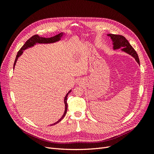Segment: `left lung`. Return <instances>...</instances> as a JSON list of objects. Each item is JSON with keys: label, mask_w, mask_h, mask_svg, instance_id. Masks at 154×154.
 I'll return each instance as SVG.
<instances>
[{"label": "left lung", "mask_w": 154, "mask_h": 154, "mask_svg": "<svg viewBox=\"0 0 154 154\" xmlns=\"http://www.w3.org/2000/svg\"><path fill=\"white\" fill-rule=\"evenodd\" d=\"M107 36H110L112 41L114 50L122 48L121 49H122V51L131 55L139 65L140 62H139V59L136 51L134 50V49L132 47V45L128 42V41L123 36L114 34H108Z\"/></svg>", "instance_id": "left-lung-1"}]
</instances>
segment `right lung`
I'll list each match as a JSON object with an SVG mask.
<instances>
[{
  "mask_svg": "<svg viewBox=\"0 0 154 154\" xmlns=\"http://www.w3.org/2000/svg\"><path fill=\"white\" fill-rule=\"evenodd\" d=\"M63 32H61V33L55 35L53 37H51V38H44V37L39 36L38 35H33L32 36H31L29 39H28L26 42V43L24 44V45L22 46V47L20 48V49L19 50V51L18 52V53L17 54L16 58H15V62H14L13 69L15 68V64L17 63V61L18 57H20V56L22 54V53H23V52H24V50H26V49H28L29 48L32 47V46H34L36 44H51V43H54V42H58V41L61 40V38L63 36ZM71 92V90H70L68 92L67 94H66V96H65V97H64L65 111H64V113H63V116H62V118H60L58 121V122H57L56 123H54V124H52L51 125H56L57 123H59L60 121H61L65 117V116H66V114L67 113V96Z\"/></svg>",
  "mask_w": 154,
  "mask_h": 154,
  "instance_id": "add662e5",
  "label": "right lung"
}]
</instances>
